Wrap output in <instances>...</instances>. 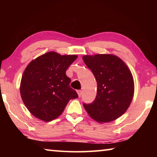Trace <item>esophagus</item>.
Listing matches in <instances>:
<instances>
[{
    "label": "esophagus",
    "instance_id": "esophagus-1",
    "mask_svg": "<svg viewBox=\"0 0 157 157\" xmlns=\"http://www.w3.org/2000/svg\"><path fill=\"white\" fill-rule=\"evenodd\" d=\"M78 96L79 97H81V95H82V91H81V90H78Z\"/></svg>",
    "mask_w": 157,
    "mask_h": 157
}]
</instances>
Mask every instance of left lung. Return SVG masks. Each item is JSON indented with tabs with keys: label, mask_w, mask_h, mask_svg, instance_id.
Returning a JSON list of instances; mask_svg holds the SVG:
<instances>
[{
	"label": "left lung",
	"mask_w": 157,
	"mask_h": 157,
	"mask_svg": "<svg viewBox=\"0 0 157 157\" xmlns=\"http://www.w3.org/2000/svg\"><path fill=\"white\" fill-rule=\"evenodd\" d=\"M98 84L97 95L91 104L83 103L89 116L99 123L116 120L125 113L134 92V79L127 65L113 55L82 57Z\"/></svg>",
	"instance_id": "obj_1"
}]
</instances>
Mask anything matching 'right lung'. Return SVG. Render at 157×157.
<instances>
[{
    "label": "right lung",
    "instance_id": "right-lung-1",
    "mask_svg": "<svg viewBox=\"0 0 157 157\" xmlns=\"http://www.w3.org/2000/svg\"><path fill=\"white\" fill-rule=\"evenodd\" d=\"M78 56L48 52L32 61L21 78V98L36 118L49 122L59 117L68 101L78 98L66 71Z\"/></svg>",
    "mask_w": 157,
    "mask_h": 157
}]
</instances>
